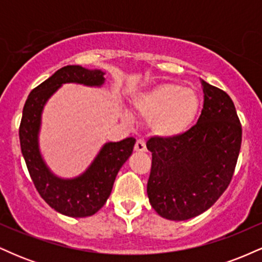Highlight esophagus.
Returning <instances> with one entry per match:
<instances>
[{
  "label": "esophagus",
  "mask_w": 262,
  "mask_h": 262,
  "mask_svg": "<svg viewBox=\"0 0 262 262\" xmlns=\"http://www.w3.org/2000/svg\"><path fill=\"white\" fill-rule=\"evenodd\" d=\"M134 150L138 152H143V151H146V145H145V141L143 139H139L137 140V143H135V146H134Z\"/></svg>",
  "instance_id": "esophagus-1"
}]
</instances>
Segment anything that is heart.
I'll return each mask as SVG.
<instances>
[{
  "mask_svg": "<svg viewBox=\"0 0 262 262\" xmlns=\"http://www.w3.org/2000/svg\"><path fill=\"white\" fill-rule=\"evenodd\" d=\"M134 111L149 121L151 133L164 139L179 138L189 130L200 112L201 101L192 87L165 82L140 93Z\"/></svg>",
  "mask_w": 262,
  "mask_h": 262,
  "instance_id": "1",
  "label": "heart"
}]
</instances>
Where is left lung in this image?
<instances>
[{
    "label": "left lung",
    "mask_w": 262,
    "mask_h": 262,
    "mask_svg": "<svg viewBox=\"0 0 262 262\" xmlns=\"http://www.w3.org/2000/svg\"><path fill=\"white\" fill-rule=\"evenodd\" d=\"M204 102L196 124L173 139L152 137L149 202L162 218L202 214L231 181L242 146V124L227 92L202 80Z\"/></svg>",
    "instance_id": "left-lung-1"
}]
</instances>
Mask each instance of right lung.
Listing matches in <instances>:
<instances>
[{
	"instance_id": "right-lung-1",
	"label": "right lung",
	"mask_w": 262,
	"mask_h": 262,
	"mask_svg": "<svg viewBox=\"0 0 262 262\" xmlns=\"http://www.w3.org/2000/svg\"><path fill=\"white\" fill-rule=\"evenodd\" d=\"M103 82L104 71L89 70L80 65L64 66L32 90L23 107L19 141L29 175L45 202L68 217H90L104 206L117 173L133 152L135 139L130 137L106 143L85 172L74 179H61L54 175L41 158L39 149L41 112L47 101L64 83L100 87Z\"/></svg>"
}]
</instances>
